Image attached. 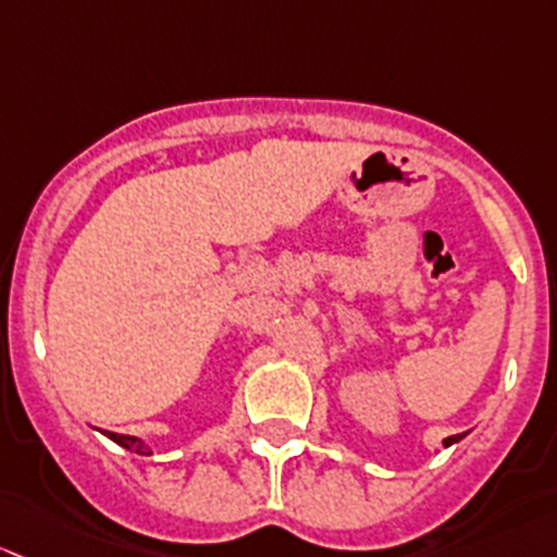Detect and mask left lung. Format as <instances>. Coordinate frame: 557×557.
I'll use <instances>...</instances> for the list:
<instances>
[{"mask_svg": "<svg viewBox=\"0 0 557 557\" xmlns=\"http://www.w3.org/2000/svg\"><path fill=\"white\" fill-rule=\"evenodd\" d=\"M461 437H463V434H453V437L445 440V448H448V445H453V443H458V440H461Z\"/></svg>", "mask_w": 557, "mask_h": 557, "instance_id": "1", "label": "left lung"}]
</instances>
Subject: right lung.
<instances>
[{
    "label": "right lung",
    "mask_w": 557,
    "mask_h": 557,
    "mask_svg": "<svg viewBox=\"0 0 557 557\" xmlns=\"http://www.w3.org/2000/svg\"><path fill=\"white\" fill-rule=\"evenodd\" d=\"M107 437L114 440V443H117V445H123V448H128V450H134V453H141V456H150V448H147V445L141 443V440L128 437V434H114V432H109Z\"/></svg>",
    "instance_id": "1"
}]
</instances>
